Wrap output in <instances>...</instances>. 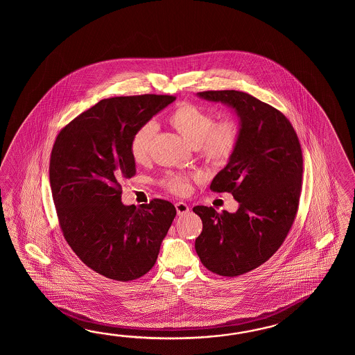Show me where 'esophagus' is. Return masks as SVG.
I'll use <instances>...</instances> for the list:
<instances>
[{
    "label": "esophagus",
    "instance_id": "obj_1",
    "mask_svg": "<svg viewBox=\"0 0 355 355\" xmlns=\"http://www.w3.org/2000/svg\"><path fill=\"white\" fill-rule=\"evenodd\" d=\"M175 207H176V211H178V214L179 216H182V214H187L189 211L188 204L182 203V202H178V203L175 204Z\"/></svg>",
    "mask_w": 355,
    "mask_h": 355
}]
</instances>
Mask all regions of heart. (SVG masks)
I'll use <instances>...</instances> for the list:
<instances>
[{"instance_id":"b5f03b06","label":"heart","mask_w":355,"mask_h":355,"mask_svg":"<svg viewBox=\"0 0 355 355\" xmlns=\"http://www.w3.org/2000/svg\"><path fill=\"white\" fill-rule=\"evenodd\" d=\"M168 124L176 129L189 144L194 146L200 159L211 166H222L232 157L240 141V127L231 116L216 121L214 115L203 106L181 103L167 116ZM157 133V125L147 121L137 129L130 138V153L137 164L150 159L152 144ZM199 176L167 174L162 185L178 196H187L191 190V181Z\"/></svg>"}]
</instances>
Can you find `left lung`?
Wrapping results in <instances>:
<instances>
[{
    "label": "left lung",
    "mask_w": 355,
    "mask_h": 355,
    "mask_svg": "<svg viewBox=\"0 0 355 355\" xmlns=\"http://www.w3.org/2000/svg\"><path fill=\"white\" fill-rule=\"evenodd\" d=\"M198 95L234 107L241 121L237 148L211 184L214 193H231L239 209L193 208L203 222L196 240L202 264L222 277H237L268 261L295 222L303 174L301 144L284 114L250 94L222 90Z\"/></svg>",
    "instance_id": "8db88e82"
}]
</instances>
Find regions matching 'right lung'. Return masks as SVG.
<instances>
[{"instance_id":"obj_1","label":"right lung","mask_w":355,"mask_h":355,"mask_svg":"<svg viewBox=\"0 0 355 355\" xmlns=\"http://www.w3.org/2000/svg\"><path fill=\"white\" fill-rule=\"evenodd\" d=\"M171 95L100 100L60 129L49 181L62 234L83 264L109 279L144 277L157 260L176 209L164 199L121 203V182L136 175L130 138Z\"/></svg>"}]
</instances>
